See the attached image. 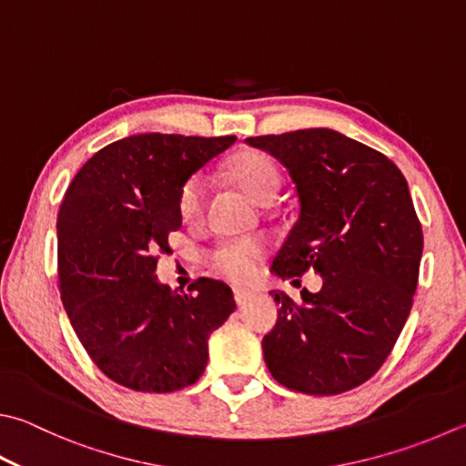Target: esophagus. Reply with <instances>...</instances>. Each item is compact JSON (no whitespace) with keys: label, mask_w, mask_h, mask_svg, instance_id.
<instances>
[{"label":"esophagus","mask_w":466,"mask_h":466,"mask_svg":"<svg viewBox=\"0 0 466 466\" xmlns=\"http://www.w3.org/2000/svg\"><path fill=\"white\" fill-rule=\"evenodd\" d=\"M233 298H235V302H237V304L243 306L245 302H249V300H251V298H253V292H251V289L235 288V289H233Z\"/></svg>","instance_id":"34e87169"}]
</instances>
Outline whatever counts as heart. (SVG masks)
<instances>
[{"label": "heart", "mask_w": 466, "mask_h": 466, "mask_svg": "<svg viewBox=\"0 0 466 466\" xmlns=\"http://www.w3.org/2000/svg\"><path fill=\"white\" fill-rule=\"evenodd\" d=\"M231 177L258 203L269 205L282 188V172L274 157L261 152H245L231 164ZM207 182L200 174L184 180L178 192V213L184 221H197L205 210ZM269 245L263 237H231L208 251V263L233 282H248L268 256Z\"/></svg>", "instance_id": "b5f03b06"}]
</instances>
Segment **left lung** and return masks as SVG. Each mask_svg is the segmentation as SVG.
Here are the masks:
<instances>
[{
    "label": "left lung",
    "instance_id": "8db88e82",
    "mask_svg": "<svg viewBox=\"0 0 466 466\" xmlns=\"http://www.w3.org/2000/svg\"><path fill=\"white\" fill-rule=\"evenodd\" d=\"M245 142L286 166L300 203L271 269L294 282L309 269L322 276L302 304L271 292L279 309L261 342L268 370L310 396L353 390L385 363L414 302L424 235L408 182L388 156L332 129Z\"/></svg>",
    "mask_w": 466,
    "mask_h": 466
}]
</instances>
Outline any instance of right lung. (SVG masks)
<instances>
[{
	"mask_svg": "<svg viewBox=\"0 0 466 466\" xmlns=\"http://www.w3.org/2000/svg\"><path fill=\"white\" fill-rule=\"evenodd\" d=\"M235 139L129 136L96 152L66 188L56 221L60 298L93 363L124 388H188L207 367L208 337L235 310L218 279L198 278L188 294L156 279L168 235L182 227L180 187Z\"/></svg>",
	"mask_w": 466,
	"mask_h": 466,
	"instance_id": "right-lung-1",
	"label": "right lung"
}]
</instances>
